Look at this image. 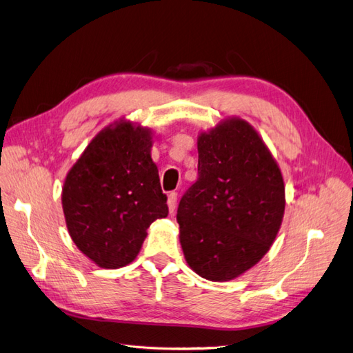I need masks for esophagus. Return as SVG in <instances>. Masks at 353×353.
<instances>
[{
	"label": "esophagus",
	"mask_w": 353,
	"mask_h": 353,
	"mask_svg": "<svg viewBox=\"0 0 353 353\" xmlns=\"http://www.w3.org/2000/svg\"><path fill=\"white\" fill-rule=\"evenodd\" d=\"M168 208H169V213H174L175 208H176V193H169L168 196Z\"/></svg>",
	"instance_id": "1"
}]
</instances>
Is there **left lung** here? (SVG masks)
<instances>
[{
	"label": "left lung",
	"mask_w": 353,
	"mask_h": 353,
	"mask_svg": "<svg viewBox=\"0 0 353 353\" xmlns=\"http://www.w3.org/2000/svg\"><path fill=\"white\" fill-rule=\"evenodd\" d=\"M199 178L179 201V243L188 266L231 281L268 253L285 209L281 169L258 131L239 116L197 137Z\"/></svg>",
	"instance_id": "left-lung-1"
}]
</instances>
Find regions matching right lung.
<instances>
[{
    "instance_id": "obj_1",
    "label": "right lung",
    "mask_w": 353,
    "mask_h": 353,
    "mask_svg": "<svg viewBox=\"0 0 353 353\" xmlns=\"http://www.w3.org/2000/svg\"><path fill=\"white\" fill-rule=\"evenodd\" d=\"M152 145V128L122 117L92 138L66 175L61 206L69 236L100 268L131 263L147 228L168 216Z\"/></svg>"
}]
</instances>
